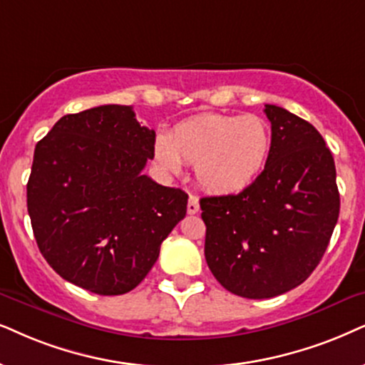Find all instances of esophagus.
<instances>
[{"label":"esophagus","mask_w":365,"mask_h":365,"mask_svg":"<svg viewBox=\"0 0 365 365\" xmlns=\"http://www.w3.org/2000/svg\"><path fill=\"white\" fill-rule=\"evenodd\" d=\"M198 209H200V205H198V198L195 195H190L188 197V204H187V212L190 215L197 214Z\"/></svg>","instance_id":"obj_1"}]
</instances>
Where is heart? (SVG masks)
Segmentation results:
<instances>
[{
    "instance_id": "b5f03b06",
    "label": "heart",
    "mask_w": 365,
    "mask_h": 365,
    "mask_svg": "<svg viewBox=\"0 0 365 365\" xmlns=\"http://www.w3.org/2000/svg\"><path fill=\"white\" fill-rule=\"evenodd\" d=\"M153 153L165 172L178 175L182 161L193 165L202 188L230 195L259 178L271 153V129L255 114H198L178 123L168 138H156Z\"/></svg>"
}]
</instances>
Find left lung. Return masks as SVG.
I'll use <instances>...</instances> for the list:
<instances>
[{"mask_svg":"<svg viewBox=\"0 0 365 365\" xmlns=\"http://www.w3.org/2000/svg\"><path fill=\"white\" fill-rule=\"evenodd\" d=\"M271 153L237 195L200 198L205 259L230 293L262 299L302 284L324 257L340 212L334 156L310 123L266 104Z\"/></svg>","mask_w":365,"mask_h":365,"instance_id":"8db88e82","label":"left lung"}]
</instances>
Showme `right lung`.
I'll return each mask as SVG.
<instances>
[{"instance_id": "1", "label": "right lung", "mask_w": 365, "mask_h": 365, "mask_svg": "<svg viewBox=\"0 0 365 365\" xmlns=\"http://www.w3.org/2000/svg\"><path fill=\"white\" fill-rule=\"evenodd\" d=\"M153 146V129L119 104L67 114L36 143L26 205L41 256L63 279L113 297L150 273L188 200L141 173Z\"/></svg>"}]
</instances>
